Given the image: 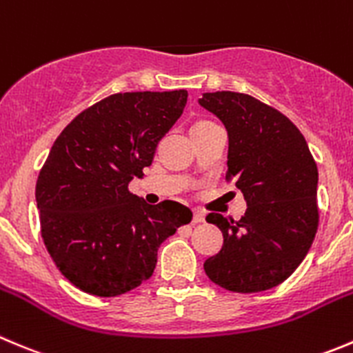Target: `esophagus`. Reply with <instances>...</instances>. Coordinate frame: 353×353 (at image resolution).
Listing matches in <instances>:
<instances>
[{
	"instance_id": "obj_1",
	"label": "esophagus",
	"mask_w": 353,
	"mask_h": 353,
	"mask_svg": "<svg viewBox=\"0 0 353 353\" xmlns=\"http://www.w3.org/2000/svg\"><path fill=\"white\" fill-rule=\"evenodd\" d=\"M205 221V214L200 210L193 212V224H200V222Z\"/></svg>"
}]
</instances>
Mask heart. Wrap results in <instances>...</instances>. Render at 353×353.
Listing matches in <instances>:
<instances>
[{
  "instance_id": "obj_1",
  "label": "heart",
  "mask_w": 353,
  "mask_h": 353,
  "mask_svg": "<svg viewBox=\"0 0 353 353\" xmlns=\"http://www.w3.org/2000/svg\"><path fill=\"white\" fill-rule=\"evenodd\" d=\"M200 124H208V122H196V124H194V125H200Z\"/></svg>"
}]
</instances>
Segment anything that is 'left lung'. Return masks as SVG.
I'll use <instances>...</instances> for the list:
<instances>
[{"label": "left lung", "mask_w": 353, "mask_h": 353, "mask_svg": "<svg viewBox=\"0 0 353 353\" xmlns=\"http://www.w3.org/2000/svg\"><path fill=\"white\" fill-rule=\"evenodd\" d=\"M198 103L225 125V181L246 200L239 221L207 215L224 245L205 260V274L236 293L274 288L295 272L316 238L319 174L312 153L286 115L250 94L215 91Z\"/></svg>", "instance_id": "left-lung-1"}]
</instances>
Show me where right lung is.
Returning a JSON list of instances; mask_svg holds the SVG:
<instances>
[{
    "label": "right lung",
    "instance_id": "right-lung-1",
    "mask_svg": "<svg viewBox=\"0 0 353 353\" xmlns=\"http://www.w3.org/2000/svg\"><path fill=\"white\" fill-rule=\"evenodd\" d=\"M188 91L117 93L85 108L53 143L36 183L41 236L58 271L97 296L152 278L157 252L191 210L129 191L183 114Z\"/></svg>",
    "mask_w": 353,
    "mask_h": 353
}]
</instances>
